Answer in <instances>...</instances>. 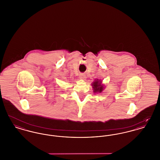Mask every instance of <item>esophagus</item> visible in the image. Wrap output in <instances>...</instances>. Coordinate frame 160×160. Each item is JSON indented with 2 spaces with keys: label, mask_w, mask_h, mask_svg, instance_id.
Listing matches in <instances>:
<instances>
[{
  "label": "esophagus",
  "mask_w": 160,
  "mask_h": 160,
  "mask_svg": "<svg viewBox=\"0 0 160 160\" xmlns=\"http://www.w3.org/2000/svg\"><path fill=\"white\" fill-rule=\"evenodd\" d=\"M86 78V76L85 74H80V78L82 80H85V78Z\"/></svg>",
  "instance_id": "esophagus-1"
}]
</instances>
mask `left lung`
<instances>
[{"label":"left lung","instance_id":"left-lung-1","mask_svg":"<svg viewBox=\"0 0 160 160\" xmlns=\"http://www.w3.org/2000/svg\"><path fill=\"white\" fill-rule=\"evenodd\" d=\"M92 86L94 93H101L105 88V86L102 84V80L95 79L92 83Z\"/></svg>","mask_w":160,"mask_h":160}]
</instances>
